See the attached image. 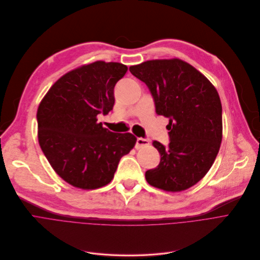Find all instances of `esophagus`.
<instances>
[{
    "instance_id": "1",
    "label": "esophagus",
    "mask_w": 260,
    "mask_h": 260,
    "mask_svg": "<svg viewBox=\"0 0 260 260\" xmlns=\"http://www.w3.org/2000/svg\"><path fill=\"white\" fill-rule=\"evenodd\" d=\"M149 144V141L147 139H144V138H137V141H136V148L139 149L142 148L144 146H147Z\"/></svg>"
}]
</instances>
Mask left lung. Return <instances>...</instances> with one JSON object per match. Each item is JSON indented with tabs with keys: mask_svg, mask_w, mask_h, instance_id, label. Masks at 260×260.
I'll return each instance as SVG.
<instances>
[{
	"mask_svg": "<svg viewBox=\"0 0 260 260\" xmlns=\"http://www.w3.org/2000/svg\"><path fill=\"white\" fill-rule=\"evenodd\" d=\"M154 101L155 113L169 118V144L152 145L159 165L145 172L147 183L178 192L196 185L209 171L222 138L221 103L214 85L179 58L147 60L129 67Z\"/></svg>",
	"mask_w": 260,
	"mask_h": 260,
	"instance_id": "obj_1",
	"label": "left lung"
}]
</instances>
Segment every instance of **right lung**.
Masks as SVG:
<instances>
[{"instance_id": "1", "label": "right lung", "mask_w": 260, "mask_h": 260, "mask_svg": "<svg viewBox=\"0 0 260 260\" xmlns=\"http://www.w3.org/2000/svg\"><path fill=\"white\" fill-rule=\"evenodd\" d=\"M125 64L98 60L61 76L41 101L40 146L52 168L70 185L97 189L109 184L120 159L135 146L131 134L113 133L97 122L113 110L114 88Z\"/></svg>"}]
</instances>
